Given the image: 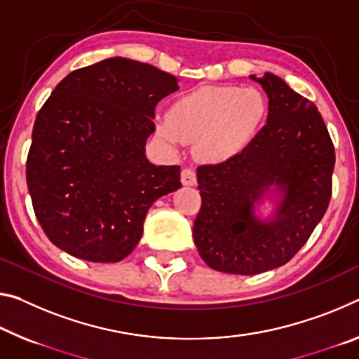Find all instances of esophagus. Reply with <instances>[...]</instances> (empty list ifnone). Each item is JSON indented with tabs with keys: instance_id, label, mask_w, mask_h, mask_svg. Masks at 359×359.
Instances as JSON below:
<instances>
[{
	"instance_id": "34e87169",
	"label": "esophagus",
	"mask_w": 359,
	"mask_h": 359,
	"mask_svg": "<svg viewBox=\"0 0 359 359\" xmlns=\"http://www.w3.org/2000/svg\"><path fill=\"white\" fill-rule=\"evenodd\" d=\"M180 182H182V184H184V185H189V187L195 185V184H196V172H195V170H193L191 168L182 169V172H180Z\"/></svg>"
}]
</instances>
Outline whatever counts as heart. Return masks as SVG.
<instances>
[{
    "label": "heart",
    "instance_id": "1",
    "mask_svg": "<svg viewBox=\"0 0 359 359\" xmlns=\"http://www.w3.org/2000/svg\"><path fill=\"white\" fill-rule=\"evenodd\" d=\"M260 90L240 86H206L180 95L168 116L156 119V135L179 149L196 142L198 156L222 164L243 155L254 144L266 119Z\"/></svg>",
    "mask_w": 359,
    "mask_h": 359
}]
</instances>
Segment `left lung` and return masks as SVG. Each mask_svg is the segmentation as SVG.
Here are the masks:
<instances>
[{"label": "left lung", "mask_w": 359, "mask_h": 359, "mask_svg": "<svg viewBox=\"0 0 359 359\" xmlns=\"http://www.w3.org/2000/svg\"><path fill=\"white\" fill-rule=\"evenodd\" d=\"M269 97L257 139L235 159L196 169L201 209L193 240L210 269L257 275L287 264L304 246L331 201L334 145L316 105L280 76H249ZM278 194L270 219L253 206Z\"/></svg>", "instance_id": "1"}]
</instances>
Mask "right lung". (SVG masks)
<instances>
[{"mask_svg": "<svg viewBox=\"0 0 359 359\" xmlns=\"http://www.w3.org/2000/svg\"><path fill=\"white\" fill-rule=\"evenodd\" d=\"M177 78L111 57L72 72L41 107L27 158L33 209L50 243L88 262L134 251L158 198L180 189V166L145 156L158 102Z\"/></svg>", "mask_w": 359, "mask_h": 359, "instance_id": "right-lung-1", "label": "right lung"}]
</instances>
